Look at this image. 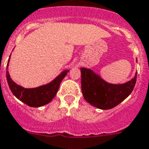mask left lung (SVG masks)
Returning <instances> with one entry per match:
<instances>
[{"mask_svg":"<svg viewBox=\"0 0 149 149\" xmlns=\"http://www.w3.org/2000/svg\"><path fill=\"white\" fill-rule=\"evenodd\" d=\"M82 93L86 101L102 110H108L125 100L133 91L137 72L125 84H113L104 80L97 72L88 68H80Z\"/></svg>","mask_w":149,"mask_h":149,"instance_id":"8db88e82","label":"left lung"}]
</instances>
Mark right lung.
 Masks as SVG:
<instances>
[{"mask_svg": "<svg viewBox=\"0 0 149 149\" xmlns=\"http://www.w3.org/2000/svg\"><path fill=\"white\" fill-rule=\"evenodd\" d=\"M9 62H10V58L8 59V65H7L6 75H7V80L10 91L12 92L15 97L21 100L22 103L32 107H39L50 103L56 97L62 80L64 79V77L66 76L68 72H70L69 70H63L55 79L48 84L34 88H24L16 84L10 78L8 72Z\"/></svg>", "mask_w": 149, "mask_h": 149, "instance_id": "obj_1", "label": "right lung"}]
</instances>
